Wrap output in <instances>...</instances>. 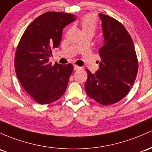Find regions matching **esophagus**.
<instances>
[{
    "instance_id": "1",
    "label": "esophagus",
    "mask_w": 152,
    "mask_h": 152,
    "mask_svg": "<svg viewBox=\"0 0 152 152\" xmlns=\"http://www.w3.org/2000/svg\"><path fill=\"white\" fill-rule=\"evenodd\" d=\"M80 69V66H78L77 65H76V64L74 65V70H78Z\"/></svg>"
}]
</instances>
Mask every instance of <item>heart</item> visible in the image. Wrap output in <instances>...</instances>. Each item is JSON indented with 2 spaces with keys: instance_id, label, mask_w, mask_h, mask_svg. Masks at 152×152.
Segmentation results:
<instances>
[{
  "instance_id": "heart-1",
  "label": "heart",
  "mask_w": 152,
  "mask_h": 152,
  "mask_svg": "<svg viewBox=\"0 0 152 152\" xmlns=\"http://www.w3.org/2000/svg\"><path fill=\"white\" fill-rule=\"evenodd\" d=\"M80 24L83 30H95L96 24H97V21H96L95 16L93 15V14H88L83 18Z\"/></svg>"
}]
</instances>
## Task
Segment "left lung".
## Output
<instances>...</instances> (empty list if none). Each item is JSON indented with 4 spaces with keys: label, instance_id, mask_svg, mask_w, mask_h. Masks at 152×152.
<instances>
[{
    "label": "left lung",
    "instance_id": "8db88e82",
    "mask_svg": "<svg viewBox=\"0 0 152 152\" xmlns=\"http://www.w3.org/2000/svg\"><path fill=\"white\" fill-rule=\"evenodd\" d=\"M104 45L99 50L101 61L94 74L88 69L85 90L88 96L102 105L120 102L134 84L138 69L135 47L130 34L114 18L99 14Z\"/></svg>",
    "mask_w": 152,
    "mask_h": 152
}]
</instances>
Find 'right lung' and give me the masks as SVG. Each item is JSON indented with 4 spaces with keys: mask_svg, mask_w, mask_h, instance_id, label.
<instances>
[{
    "mask_svg": "<svg viewBox=\"0 0 152 152\" xmlns=\"http://www.w3.org/2000/svg\"><path fill=\"white\" fill-rule=\"evenodd\" d=\"M76 19L74 14L46 12L27 27L16 50L14 67L19 82L35 102L48 104L64 94L73 71L71 64L48 62L58 48L63 28Z\"/></svg>",
    "mask_w": 152,
    "mask_h": 152,
    "instance_id": "add662e5",
    "label": "right lung"
}]
</instances>
